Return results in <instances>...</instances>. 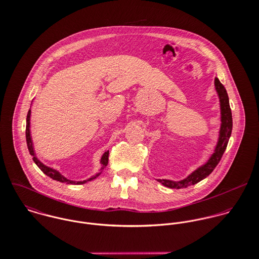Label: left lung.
<instances>
[{
    "label": "left lung",
    "instance_id": "1",
    "mask_svg": "<svg viewBox=\"0 0 259 259\" xmlns=\"http://www.w3.org/2000/svg\"><path fill=\"white\" fill-rule=\"evenodd\" d=\"M214 85L215 90L219 94L220 102H221V113H222V125L220 131V138L218 145L214 149V152L209 157L208 161L203 164L202 166L198 167L196 170H194L192 174H190L186 179L180 181V182H172L168 180H157L161 185L167 186L169 188H185L189 185H195L199 183L200 181L204 180L206 177H208L213 169L217 167L219 162L222 159V154L224 153L230 135L232 131V115H231V110L229 106V100L228 95L226 93V90L224 85L220 81L218 77L214 79Z\"/></svg>",
    "mask_w": 259,
    "mask_h": 259
}]
</instances>
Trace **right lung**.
I'll return each mask as SVG.
<instances>
[{"label": "right lung", "mask_w": 259, "mask_h": 259, "mask_svg": "<svg viewBox=\"0 0 259 259\" xmlns=\"http://www.w3.org/2000/svg\"><path fill=\"white\" fill-rule=\"evenodd\" d=\"M30 116H31V109L28 112V115H27V125H26V140H27V146L29 148V151H30V154L33 155V160L35 161V163L38 166V168L48 177H50L51 179H53L54 181H57V182H60V183H65V184H68V185H82L84 183H87L88 181H92L94 179H96L97 177L100 176V174H98L97 176L91 178L90 180L88 181H83V182H73V181H70L68 179H66L65 177H63L59 171H57L56 169L54 168H51L47 165H45L44 163H41L36 156V153H35V150L33 148V142H32V138H31V134H30ZM108 162H109V150L106 151L102 158H101V163H102V168L101 170H103L107 165H108Z\"/></svg>", "instance_id": "add662e5"}]
</instances>
